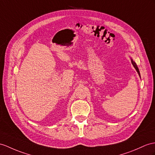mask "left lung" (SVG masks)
<instances>
[{
	"mask_svg": "<svg viewBox=\"0 0 155 155\" xmlns=\"http://www.w3.org/2000/svg\"><path fill=\"white\" fill-rule=\"evenodd\" d=\"M131 63H132V64L134 65V68H135V70H136V71H137V73H138V74L139 75V76H140V73H139V70L138 67H137V64H136V63H135L134 61H133V60H132V59H131Z\"/></svg>",
	"mask_w": 155,
	"mask_h": 155,
	"instance_id": "1",
	"label": "left lung"
}]
</instances>
